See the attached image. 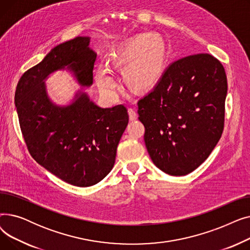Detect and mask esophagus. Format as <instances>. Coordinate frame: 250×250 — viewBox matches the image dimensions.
<instances>
[{"label":"esophagus","mask_w":250,"mask_h":250,"mask_svg":"<svg viewBox=\"0 0 250 250\" xmlns=\"http://www.w3.org/2000/svg\"><path fill=\"white\" fill-rule=\"evenodd\" d=\"M128 116H129V120L130 121H136L137 117H138V114H137V111L135 108H128Z\"/></svg>","instance_id":"esophagus-1"}]
</instances>
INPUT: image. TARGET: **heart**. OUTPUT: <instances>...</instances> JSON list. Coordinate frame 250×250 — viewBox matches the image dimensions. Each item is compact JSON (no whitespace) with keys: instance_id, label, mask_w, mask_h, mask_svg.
<instances>
[{"instance_id":"obj_1","label":"heart","mask_w":250,"mask_h":250,"mask_svg":"<svg viewBox=\"0 0 250 250\" xmlns=\"http://www.w3.org/2000/svg\"><path fill=\"white\" fill-rule=\"evenodd\" d=\"M167 48L164 39L158 34L144 33L135 36L111 59L114 68L122 71L125 83L138 91L152 88L164 71ZM98 87L109 92L115 82L106 68H99L95 73Z\"/></svg>"}]
</instances>
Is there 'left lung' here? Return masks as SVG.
Wrapping results in <instances>:
<instances>
[{"label":"left lung","mask_w":250,"mask_h":250,"mask_svg":"<svg viewBox=\"0 0 250 250\" xmlns=\"http://www.w3.org/2000/svg\"><path fill=\"white\" fill-rule=\"evenodd\" d=\"M227 89L220 61L196 54L173 62L138 101L148 153L163 172L187 175L212 153L224 129Z\"/></svg>","instance_id":"8db88e82"}]
</instances>
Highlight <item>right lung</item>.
I'll return each instance as SVG.
<instances>
[{
    "label": "right lung",
    "instance_id": "add662e5",
    "mask_svg": "<svg viewBox=\"0 0 250 250\" xmlns=\"http://www.w3.org/2000/svg\"><path fill=\"white\" fill-rule=\"evenodd\" d=\"M89 42V37L78 36L52 48L22 75L15 92L20 128L32 158L80 188L96 185L111 171L128 124L123 104L100 108L80 92L71 105L60 107L47 97L43 80L64 67L75 73L82 86L92 85L96 54Z\"/></svg>",
    "mask_w": 250,
    "mask_h": 250
}]
</instances>
